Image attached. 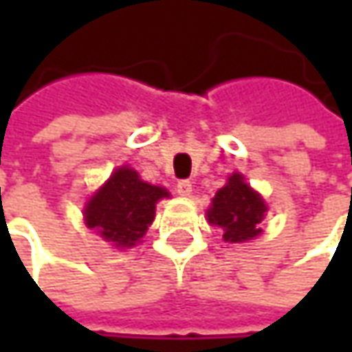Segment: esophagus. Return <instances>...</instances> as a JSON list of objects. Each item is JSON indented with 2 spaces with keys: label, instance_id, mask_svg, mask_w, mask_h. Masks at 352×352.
I'll return each mask as SVG.
<instances>
[{
  "label": "esophagus",
  "instance_id": "1",
  "mask_svg": "<svg viewBox=\"0 0 352 352\" xmlns=\"http://www.w3.org/2000/svg\"><path fill=\"white\" fill-rule=\"evenodd\" d=\"M176 192L180 196H190L192 194V182L190 180H180V182L176 184Z\"/></svg>",
  "mask_w": 352,
  "mask_h": 352
}]
</instances>
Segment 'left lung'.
Returning a JSON list of instances; mask_svg holds the SVG:
<instances>
[{
	"label": "left lung",
	"instance_id": "obj_1",
	"mask_svg": "<svg viewBox=\"0 0 352 352\" xmlns=\"http://www.w3.org/2000/svg\"><path fill=\"white\" fill-rule=\"evenodd\" d=\"M264 206L249 184H245L241 174H233L227 186H223L211 201L208 210V221L223 229V241L245 243L261 235L258 223L263 221Z\"/></svg>",
	"mask_w": 352,
	"mask_h": 352
}]
</instances>
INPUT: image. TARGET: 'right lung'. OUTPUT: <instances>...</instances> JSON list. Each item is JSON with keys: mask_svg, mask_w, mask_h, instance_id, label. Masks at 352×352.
Here are the masks:
<instances>
[{"mask_svg": "<svg viewBox=\"0 0 352 352\" xmlns=\"http://www.w3.org/2000/svg\"><path fill=\"white\" fill-rule=\"evenodd\" d=\"M162 197H168L164 188L142 182L135 170L123 166L88 201L86 225L116 247H133L155 221Z\"/></svg>", "mask_w": 352, "mask_h": 352, "instance_id": "obj_1", "label": "right lung"}]
</instances>
